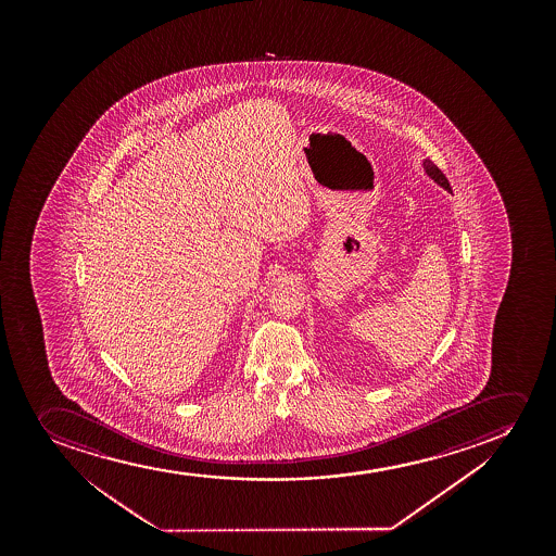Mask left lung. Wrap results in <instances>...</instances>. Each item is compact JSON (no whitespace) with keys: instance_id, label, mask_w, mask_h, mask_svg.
Instances as JSON below:
<instances>
[{"instance_id":"left-lung-1","label":"left lung","mask_w":556,"mask_h":556,"mask_svg":"<svg viewBox=\"0 0 556 556\" xmlns=\"http://www.w3.org/2000/svg\"><path fill=\"white\" fill-rule=\"evenodd\" d=\"M422 168H425V173H427L430 178L434 179L438 186H441L443 189L451 191V186H448V179L445 178V174L441 173L440 168H438V166H435L432 161H422Z\"/></svg>"}]
</instances>
